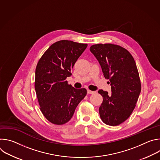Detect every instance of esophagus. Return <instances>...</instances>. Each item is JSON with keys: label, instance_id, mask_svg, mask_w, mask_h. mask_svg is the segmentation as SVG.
<instances>
[{"label": "esophagus", "instance_id": "1", "mask_svg": "<svg viewBox=\"0 0 160 160\" xmlns=\"http://www.w3.org/2000/svg\"><path fill=\"white\" fill-rule=\"evenodd\" d=\"M96 92L95 91H92V90H87V93L88 94H94Z\"/></svg>", "mask_w": 160, "mask_h": 160}]
</instances>
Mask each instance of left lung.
<instances>
[{"label":"left lung","instance_id":"obj_1","mask_svg":"<svg viewBox=\"0 0 160 160\" xmlns=\"http://www.w3.org/2000/svg\"><path fill=\"white\" fill-rule=\"evenodd\" d=\"M90 51L111 85V94L103 90L98 91L103 98L99 109L100 117L106 125H118L130 116L141 93L138 68L131 54L119 45L96 44Z\"/></svg>","mask_w":160,"mask_h":160}]
</instances>
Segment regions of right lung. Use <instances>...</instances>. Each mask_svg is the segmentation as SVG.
Returning a JSON list of instances; mask_svg holds the SVG:
<instances>
[{
    "mask_svg": "<svg viewBox=\"0 0 160 160\" xmlns=\"http://www.w3.org/2000/svg\"><path fill=\"white\" fill-rule=\"evenodd\" d=\"M87 47L85 43L60 40L51 45L38 62L35 89L40 110L52 123L69 122L87 94L85 88H75L66 80Z\"/></svg>",
    "mask_w": 160,
    "mask_h": 160,
    "instance_id": "right-lung-1",
    "label": "right lung"
}]
</instances>
